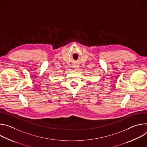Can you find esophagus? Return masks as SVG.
<instances>
[{"label": "esophagus", "mask_w": 147, "mask_h": 147, "mask_svg": "<svg viewBox=\"0 0 147 147\" xmlns=\"http://www.w3.org/2000/svg\"><path fill=\"white\" fill-rule=\"evenodd\" d=\"M78 65H74V69H75V70H77L78 69Z\"/></svg>", "instance_id": "34e87169"}]
</instances>
